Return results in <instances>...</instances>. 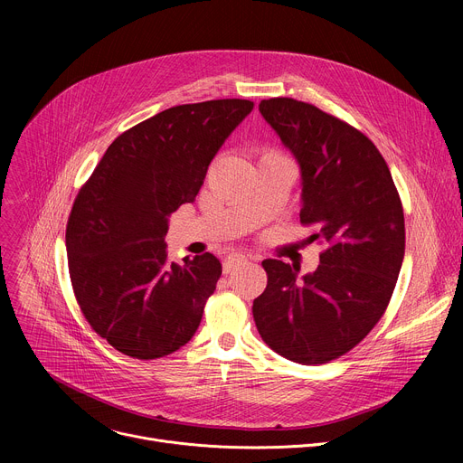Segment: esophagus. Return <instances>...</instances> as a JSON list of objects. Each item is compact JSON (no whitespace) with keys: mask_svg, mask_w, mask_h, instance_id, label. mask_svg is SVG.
Instances as JSON below:
<instances>
[{"mask_svg":"<svg viewBox=\"0 0 463 463\" xmlns=\"http://www.w3.org/2000/svg\"><path fill=\"white\" fill-rule=\"evenodd\" d=\"M249 258L245 256V254H232V256H229V258H225V261H223V273L227 275V273H232L234 269H238L241 263H245Z\"/></svg>","mask_w":463,"mask_h":463,"instance_id":"1","label":"esophagus"}]
</instances>
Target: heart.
I'll use <instances>...</instances> for the list:
<instances>
[{
  "instance_id": "heart-1",
  "label": "heart",
  "mask_w": 463,
  "mask_h": 463,
  "mask_svg": "<svg viewBox=\"0 0 463 463\" xmlns=\"http://www.w3.org/2000/svg\"><path fill=\"white\" fill-rule=\"evenodd\" d=\"M266 156H275V154H266Z\"/></svg>"
}]
</instances>
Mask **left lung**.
<instances>
[{"label": "left lung", "mask_w": 463, "mask_h": 463, "mask_svg": "<svg viewBox=\"0 0 463 463\" xmlns=\"http://www.w3.org/2000/svg\"><path fill=\"white\" fill-rule=\"evenodd\" d=\"M300 168V222L327 249L313 273L263 260L268 288L252 302L261 339L282 357L322 364L379 322L405 256V218L390 170L350 124L295 99L258 106Z\"/></svg>", "instance_id": "8db88e82"}]
</instances>
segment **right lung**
I'll use <instances>...</instances> for the list:
<instances>
[{
    "mask_svg": "<svg viewBox=\"0 0 463 463\" xmlns=\"http://www.w3.org/2000/svg\"><path fill=\"white\" fill-rule=\"evenodd\" d=\"M254 104L207 100L165 109L118 136L79 192L70 275L95 332L136 359L184 346L222 277L207 252L168 263V218L200 192L209 165Z\"/></svg>",
    "mask_w": 463,
    "mask_h": 463,
    "instance_id": "right-lung-1",
    "label": "right lung"
}]
</instances>
